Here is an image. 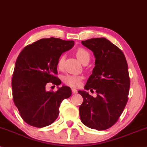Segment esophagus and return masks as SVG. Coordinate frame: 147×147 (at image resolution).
Returning a JSON list of instances; mask_svg holds the SVG:
<instances>
[{
    "label": "esophagus",
    "instance_id": "1",
    "mask_svg": "<svg viewBox=\"0 0 147 147\" xmlns=\"http://www.w3.org/2000/svg\"><path fill=\"white\" fill-rule=\"evenodd\" d=\"M72 92L73 94H77V89H75V88H72Z\"/></svg>",
    "mask_w": 147,
    "mask_h": 147
}]
</instances>
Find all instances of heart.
Wrapping results in <instances>:
<instances>
[{
  "label": "heart",
  "mask_w": 147,
  "mask_h": 147,
  "mask_svg": "<svg viewBox=\"0 0 147 147\" xmlns=\"http://www.w3.org/2000/svg\"><path fill=\"white\" fill-rule=\"evenodd\" d=\"M76 56L78 58L79 61L81 63H84L86 61H89L90 60V53L86 49L83 48H79L76 51ZM65 57L64 55L61 56L57 61V66L59 69L62 68L63 66V62H64ZM83 77L78 75H66L63 77V81L67 86H70L72 88H77L80 86L82 81Z\"/></svg>",
  "instance_id": "heart-1"
}]
</instances>
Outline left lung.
<instances>
[{
    "instance_id": "left-lung-1",
    "label": "left lung",
    "mask_w": 147,
    "mask_h": 147,
    "mask_svg": "<svg viewBox=\"0 0 147 147\" xmlns=\"http://www.w3.org/2000/svg\"><path fill=\"white\" fill-rule=\"evenodd\" d=\"M94 53L95 67L84 88L96 92V98L85 90L79 107L81 121L91 129L105 130L112 127L128 100L130 79L126 58L122 51L104 38L81 42Z\"/></svg>"
}]
</instances>
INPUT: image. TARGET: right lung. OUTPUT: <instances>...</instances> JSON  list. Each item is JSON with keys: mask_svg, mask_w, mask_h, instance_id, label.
I'll return each mask as SVG.
<instances>
[{"mask_svg": "<svg viewBox=\"0 0 147 147\" xmlns=\"http://www.w3.org/2000/svg\"><path fill=\"white\" fill-rule=\"evenodd\" d=\"M73 46L72 40L44 38L26 46L18 57L11 81L13 99L21 118L31 126L41 128L52 124L61 102L71 96L68 86L56 92L46 88L49 84H61L57 77V61Z\"/></svg>", "mask_w": 147, "mask_h": 147, "instance_id": "1", "label": "right lung"}]
</instances>
